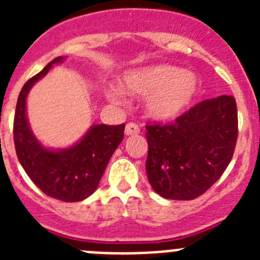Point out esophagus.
<instances>
[{
	"instance_id": "obj_1",
	"label": "esophagus",
	"mask_w": 260,
	"mask_h": 260,
	"mask_svg": "<svg viewBox=\"0 0 260 260\" xmlns=\"http://www.w3.org/2000/svg\"><path fill=\"white\" fill-rule=\"evenodd\" d=\"M141 133V127L135 122H128L125 127V134L126 135H137Z\"/></svg>"
}]
</instances>
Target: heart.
<instances>
[{"label": "heart", "instance_id": "heart-1", "mask_svg": "<svg viewBox=\"0 0 260 260\" xmlns=\"http://www.w3.org/2000/svg\"><path fill=\"white\" fill-rule=\"evenodd\" d=\"M123 88L132 95H148V113L153 118L169 119L178 116L191 103L198 91V80L178 68L158 65L128 71L123 78ZM108 95L119 102L117 91L112 89Z\"/></svg>", "mask_w": 260, "mask_h": 260}]
</instances>
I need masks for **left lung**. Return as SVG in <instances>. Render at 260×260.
Returning a JSON list of instances; mask_svg holds the SVG:
<instances>
[{
	"mask_svg": "<svg viewBox=\"0 0 260 260\" xmlns=\"http://www.w3.org/2000/svg\"><path fill=\"white\" fill-rule=\"evenodd\" d=\"M146 171L158 195L191 201L219 180L233 157L238 137L233 96L203 100L172 123H147Z\"/></svg>",
	"mask_w": 260,
	"mask_h": 260,
	"instance_id": "1",
	"label": "left lung"
}]
</instances>
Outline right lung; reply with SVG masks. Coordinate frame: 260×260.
<instances>
[{"label": "right lung", "mask_w": 260, "mask_h": 260, "mask_svg": "<svg viewBox=\"0 0 260 260\" xmlns=\"http://www.w3.org/2000/svg\"><path fill=\"white\" fill-rule=\"evenodd\" d=\"M61 61L62 57L52 59L20 89L14 116V144L23 169L41 191L62 202H79L98 189L109 158L122 142L125 125L93 126L69 150L54 152L43 148L28 127L26 98L32 84Z\"/></svg>", "instance_id": "1"}]
</instances>
